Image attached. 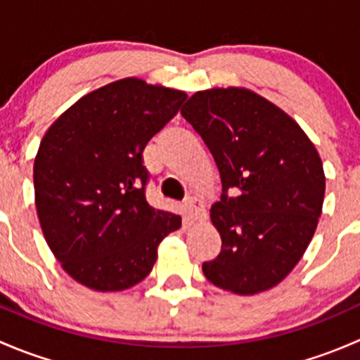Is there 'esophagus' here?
Here are the masks:
<instances>
[{"mask_svg": "<svg viewBox=\"0 0 360 360\" xmlns=\"http://www.w3.org/2000/svg\"><path fill=\"white\" fill-rule=\"evenodd\" d=\"M184 207H186L188 219L191 221H198L200 217H203V212H205V209H203V202L197 197H188L186 200H184Z\"/></svg>", "mask_w": 360, "mask_h": 360, "instance_id": "esophagus-1", "label": "esophagus"}]
</instances>
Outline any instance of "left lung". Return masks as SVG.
<instances>
[{"instance_id":"8db88e82","label":"left lung","mask_w":360,"mask_h":360,"mask_svg":"<svg viewBox=\"0 0 360 360\" xmlns=\"http://www.w3.org/2000/svg\"><path fill=\"white\" fill-rule=\"evenodd\" d=\"M181 115L223 183L210 209L223 244L202 264L203 275L244 296L275 288L301 259L322 214L326 176L314 143L288 112L240 86L193 94Z\"/></svg>"}]
</instances>
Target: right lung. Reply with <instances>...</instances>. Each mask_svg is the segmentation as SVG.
<instances>
[{
    "mask_svg": "<svg viewBox=\"0 0 360 360\" xmlns=\"http://www.w3.org/2000/svg\"><path fill=\"white\" fill-rule=\"evenodd\" d=\"M186 94L139 78L108 83L50 125L34 158V202L50 250L94 291H125L150 275L181 216L146 200L143 151Z\"/></svg>",
    "mask_w": 360,
    "mask_h": 360,
    "instance_id": "add662e5",
    "label": "right lung"
}]
</instances>
